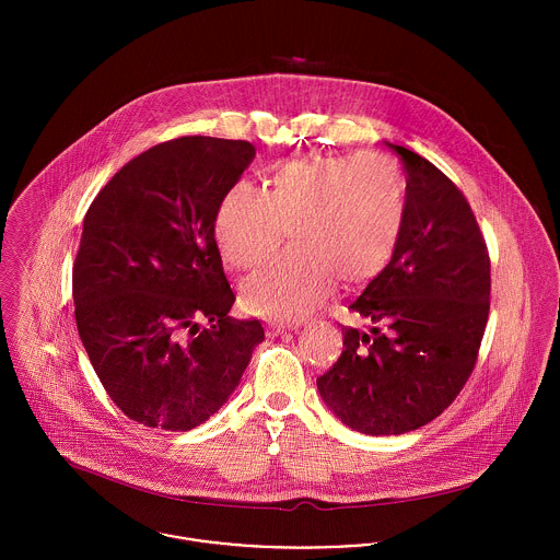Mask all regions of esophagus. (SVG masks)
Returning <instances> with one entry per match:
<instances>
[{
    "label": "esophagus",
    "instance_id": "obj_1",
    "mask_svg": "<svg viewBox=\"0 0 560 560\" xmlns=\"http://www.w3.org/2000/svg\"><path fill=\"white\" fill-rule=\"evenodd\" d=\"M269 327H271L273 334H282V331H287V329H295L293 325H287V323H271Z\"/></svg>",
    "mask_w": 560,
    "mask_h": 560
}]
</instances>
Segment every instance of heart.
<instances>
[{"label": "heart", "mask_w": 560, "mask_h": 560, "mask_svg": "<svg viewBox=\"0 0 560 560\" xmlns=\"http://www.w3.org/2000/svg\"><path fill=\"white\" fill-rule=\"evenodd\" d=\"M269 191L235 183L215 213L224 260L252 269L284 243L280 256L243 282L249 308L295 319L320 304L336 278L360 284L393 258L405 220L399 167L384 155H329L276 163Z\"/></svg>", "instance_id": "obj_1"}]
</instances>
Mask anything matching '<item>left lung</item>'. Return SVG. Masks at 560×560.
<instances>
[{
    "mask_svg": "<svg viewBox=\"0 0 560 560\" xmlns=\"http://www.w3.org/2000/svg\"><path fill=\"white\" fill-rule=\"evenodd\" d=\"M402 161L405 220L390 262L349 311L342 353L317 380L320 399L353 431L400 435L438 418L466 386L489 315V254L477 218L431 161Z\"/></svg>",
    "mask_w": 560,
    "mask_h": 560,
    "instance_id": "obj_1",
    "label": "left lung"
}]
</instances>
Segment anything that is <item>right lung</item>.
I'll use <instances>...</instances> for the list:
<instances>
[{
    "label": "right lung",
    "mask_w": 560,
    "mask_h": 560,
    "mask_svg": "<svg viewBox=\"0 0 560 560\" xmlns=\"http://www.w3.org/2000/svg\"><path fill=\"white\" fill-rule=\"evenodd\" d=\"M256 149L178 138L122 165L83 218L75 320L109 399L144 427L189 431L240 386L260 320L233 319L215 213ZM200 318L212 325L199 329Z\"/></svg>",
    "instance_id": "right-lung-1"
}]
</instances>
